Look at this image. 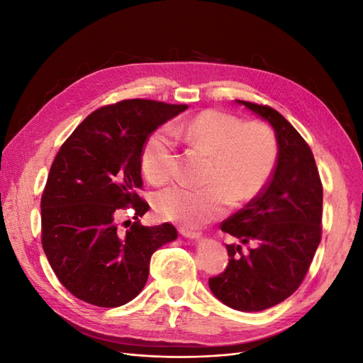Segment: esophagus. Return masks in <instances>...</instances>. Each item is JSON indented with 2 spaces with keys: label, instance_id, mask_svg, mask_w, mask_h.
<instances>
[{
  "label": "esophagus",
  "instance_id": "esophagus-1",
  "mask_svg": "<svg viewBox=\"0 0 363 363\" xmlns=\"http://www.w3.org/2000/svg\"><path fill=\"white\" fill-rule=\"evenodd\" d=\"M179 232H180V235H182V236H184V238H189V239H199V238L201 236L199 232H195V230L188 228V227H180V228H179Z\"/></svg>",
  "mask_w": 363,
  "mask_h": 363
}]
</instances>
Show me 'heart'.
Here are the masks:
<instances>
[{"mask_svg": "<svg viewBox=\"0 0 363 363\" xmlns=\"http://www.w3.org/2000/svg\"><path fill=\"white\" fill-rule=\"evenodd\" d=\"M152 133L142 152V168L156 184L169 180L177 168V142L211 156L203 188L172 184L155 196L157 213L169 221L189 225L221 216L228 203H245L263 189L277 159L272 131L260 123L244 124L242 119L218 111L201 112L192 119L172 124Z\"/></svg>", "mask_w": 363, "mask_h": 363, "instance_id": "b5f03b06", "label": "heart"}]
</instances>
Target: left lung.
<instances>
[{"instance_id":"8db88e82","label":"left lung","mask_w":363,"mask_h":363,"mask_svg":"<svg viewBox=\"0 0 363 363\" xmlns=\"http://www.w3.org/2000/svg\"><path fill=\"white\" fill-rule=\"evenodd\" d=\"M236 103L274 128L277 164L262 194L221 224L255 248L244 255L240 245H225L228 267L208 288L235 311L260 312L291 296L309 271L321 240L323 184L309 145L291 123L268 106Z\"/></svg>"}]
</instances>
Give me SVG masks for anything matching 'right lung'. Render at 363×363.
<instances>
[{
  "label": "right lung",
  "instance_id": "obj_1",
  "mask_svg": "<svg viewBox=\"0 0 363 363\" xmlns=\"http://www.w3.org/2000/svg\"><path fill=\"white\" fill-rule=\"evenodd\" d=\"M188 106L124 100L92 112L59 150L42 194V247L60 283L74 296L118 307L144 289L150 259L177 239L164 223L139 224L150 206L142 186L140 156L148 136ZM131 206L137 221L123 233L119 210Z\"/></svg>",
  "mask_w": 363,
  "mask_h": 363
}]
</instances>
